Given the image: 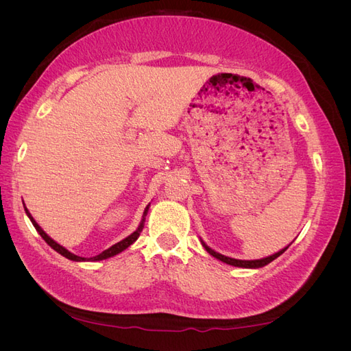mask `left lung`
Masks as SVG:
<instances>
[{"label":"left lung","instance_id":"1","mask_svg":"<svg viewBox=\"0 0 351 351\" xmlns=\"http://www.w3.org/2000/svg\"><path fill=\"white\" fill-rule=\"evenodd\" d=\"M202 246H204V247L206 249V252H208L209 254H212V256H214V258L219 259L221 262L232 265V267H240V268H262V267H265V265H268L269 262H272L274 259H277V258L280 256V254H282L287 249H289V246H287V247H284L282 250H280L278 253H275V254H272V256L263 258V259H256V261H239V259H232V258L224 256V254H221V253H217L215 250H212L210 247H208L204 241H202Z\"/></svg>","mask_w":351,"mask_h":351}]
</instances>
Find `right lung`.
I'll return each mask as SVG.
<instances>
[{
	"mask_svg": "<svg viewBox=\"0 0 351 351\" xmlns=\"http://www.w3.org/2000/svg\"><path fill=\"white\" fill-rule=\"evenodd\" d=\"M147 209H149V206H146V209H145V212H143V219H142V222H141V226H139V228H137L134 232H132V234L129 236V237H125L124 240H121V241H119V243H115L114 246H111L110 249H107V250H104L102 253H99V254H97V256H93V258H89V259H86V258H80V256H77V254H73L71 252H69L67 249H64L62 246H60V244L57 243V241H54L52 240L47 232L42 230L38 224H36V221L34 219V217H32L30 214H29V210L25 208V210H26V214H27V217L30 218V221H32V224H34V227L36 228V231L39 232L40 234V237L44 239L49 246L54 249L56 252H58L60 254H62V256L64 258H67V259H70V261H76V262H80V261H102V259H107V258H111V256H114V254H117V253H120V252H123V250H125L127 247L130 246V244H133L136 240H137V237L141 236V232H142V230H143V224H145V217H146V212H147Z\"/></svg>",
	"mask_w": 351,
	"mask_h": 351,
	"instance_id": "add662e5",
	"label": "right lung"
}]
</instances>
